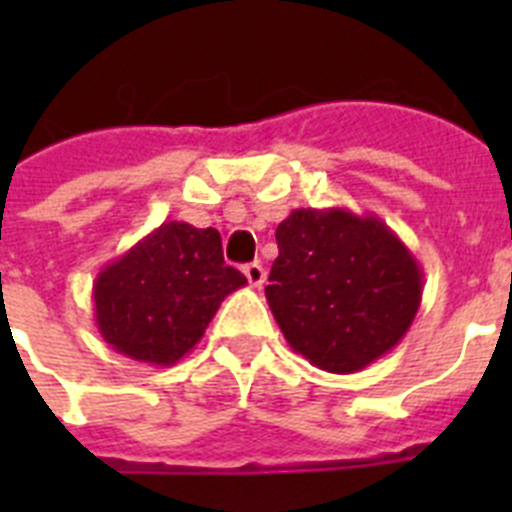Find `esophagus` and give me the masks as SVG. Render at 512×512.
<instances>
[{"instance_id":"1","label":"esophagus","mask_w":512,"mask_h":512,"mask_svg":"<svg viewBox=\"0 0 512 512\" xmlns=\"http://www.w3.org/2000/svg\"><path fill=\"white\" fill-rule=\"evenodd\" d=\"M243 274H246V279H248V284H251V287H261V284L266 282V271H264V266L259 264V261H253V264L243 266Z\"/></svg>"}]
</instances>
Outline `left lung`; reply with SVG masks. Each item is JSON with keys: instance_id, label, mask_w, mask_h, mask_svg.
Here are the masks:
<instances>
[{"instance_id": "left-lung-1", "label": "left lung", "mask_w": 512, "mask_h": 512, "mask_svg": "<svg viewBox=\"0 0 512 512\" xmlns=\"http://www.w3.org/2000/svg\"><path fill=\"white\" fill-rule=\"evenodd\" d=\"M266 302L312 366L361 372L402 341L423 297V269L377 215L300 207L277 228Z\"/></svg>"}]
</instances>
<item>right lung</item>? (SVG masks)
Returning <instances> with one entry per match:
<instances>
[{"instance_id":"1","label":"right lung","mask_w":512,"mask_h":512,"mask_svg":"<svg viewBox=\"0 0 512 512\" xmlns=\"http://www.w3.org/2000/svg\"><path fill=\"white\" fill-rule=\"evenodd\" d=\"M246 277L225 266L215 228L158 225L94 279V323L117 354L171 366L189 354L217 307Z\"/></svg>"}]
</instances>
